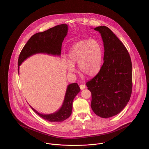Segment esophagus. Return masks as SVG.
Instances as JSON below:
<instances>
[{
	"label": "esophagus",
	"mask_w": 149,
	"mask_h": 149,
	"mask_svg": "<svg viewBox=\"0 0 149 149\" xmlns=\"http://www.w3.org/2000/svg\"><path fill=\"white\" fill-rule=\"evenodd\" d=\"M79 87H80V88H81V90H83L84 88H86V86H85L84 84H81V85L79 86Z\"/></svg>",
	"instance_id": "1"
}]
</instances>
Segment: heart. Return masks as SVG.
I'll use <instances>...</instances> for the list:
<instances>
[{"label": "heart", "mask_w": 149, "mask_h": 149, "mask_svg": "<svg viewBox=\"0 0 149 149\" xmlns=\"http://www.w3.org/2000/svg\"><path fill=\"white\" fill-rule=\"evenodd\" d=\"M103 49L95 40H84L75 43L68 54V70L75 71L74 66L78 65L81 74L87 77L96 75L99 72L103 60Z\"/></svg>", "instance_id": "b5f03b06"}]
</instances>
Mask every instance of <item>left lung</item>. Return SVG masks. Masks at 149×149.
Segmentation results:
<instances>
[{"mask_svg":"<svg viewBox=\"0 0 149 149\" xmlns=\"http://www.w3.org/2000/svg\"><path fill=\"white\" fill-rule=\"evenodd\" d=\"M100 33L104 46L103 64L97 75L86 83L91 93L94 113L107 118L119 114L132 93V64L128 51L106 26L94 29Z\"/></svg>","mask_w":149,"mask_h":149,"instance_id":"obj_1","label":"left lung"}]
</instances>
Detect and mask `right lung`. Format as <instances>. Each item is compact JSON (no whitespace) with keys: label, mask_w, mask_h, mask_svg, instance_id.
Listing matches in <instances>:
<instances>
[{"label":"right lung","mask_w":149,"mask_h":149,"mask_svg":"<svg viewBox=\"0 0 149 149\" xmlns=\"http://www.w3.org/2000/svg\"><path fill=\"white\" fill-rule=\"evenodd\" d=\"M68 32V26L62 24L56 26L42 33L33 35L22 50L18 59V74L19 66L22 62L31 55L43 53L52 55L60 56L62 42ZM81 91L77 83L67 86L65 99L61 107L56 112L50 114H43L38 113L30 105V106L38 116L51 122H61L71 116L72 109V102L76 95Z\"/></svg>","instance_id":"add662e5"}]
</instances>
